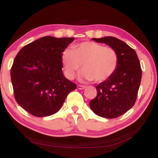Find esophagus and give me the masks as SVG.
<instances>
[{
  "instance_id": "1",
  "label": "esophagus",
  "mask_w": 158,
  "mask_h": 158,
  "mask_svg": "<svg viewBox=\"0 0 158 158\" xmlns=\"http://www.w3.org/2000/svg\"><path fill=\"white\" fill-rule=\"evenodd\" d=\"M77 89H79V90H83V89H85V85H77Z\"/></svg>"
}]
</instances>
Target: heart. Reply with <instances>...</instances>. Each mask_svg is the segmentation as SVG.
Returning a JSON list of instances; mask_svg holds the SVG:
<instances>
[{
  "label": "heart",
  "mask_w": 158,
  "mask_h": 158,
  "mask_svg": "<svg viewBox=\"0 0 158 158\" xmlns=\"http://www.w3.org/2000/svg\"><path fill=\"white\" fill-rule=\"evenodd\" d=\"M62 62L68 78H74L82 64L81 78L101 83L115 73L118 64V55L112 47L94 42H83L74 45L73 49H64Z\"/></svg>",
  "instance_id": "1"
}]
</instances>
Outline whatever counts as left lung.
Returning <instances> with one entry per match:
<instances>
[{"label":"left lung","mask_w":158,"mask_h":158,"mask_svg":"<svg viewBox=\"0 0 158 158\" xmlns=\"http://www.w3.org/2000/svg\"><path fill=\"white\" fill-rule=\"evenodd\" d=\"M92 40L115 49L118 55V64L109 79L96 85L98 94L90 101V108L101 117H118L129 111L137 99L142 78L139 58L135 49L116 37L105 36Z\"/></svg>","instance_id":"obj_1"}]
</instances>
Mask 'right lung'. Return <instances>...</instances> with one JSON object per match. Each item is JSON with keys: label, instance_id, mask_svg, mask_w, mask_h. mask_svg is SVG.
<instances>
[{"label": "right lung", "instance_id": "right-lung-1", "mask_svg": "<svg viewBox=\"0 0 158 158\" xmlns=\"http://www.w3.org/2000/svg\"><path fill=\"white\" fill-rule=\"evenodd\" d=\"M74 37L47 36L23 47L15 57L10 78L16 102L38 117L57 113L76 84L62 73V54Z\"/></svg>", "mask_w": 158, "mask_h": 158}]
</instances>
